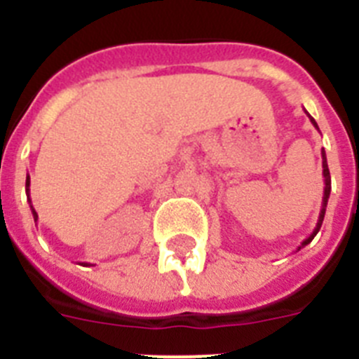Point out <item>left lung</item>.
Masks as SVG:
<instances>
[{
    "label": "left lung",
    "instance_id": "8db88e82",
    "mask_svg": "<svg viewBox=\"0 0 359 359\" xmlns=\"http://www.w3.org/2000/svg\"><path fill=\"white\" fill-rule=\"evenodd\" d=\"M306 113H307V111H306ZM307 116H309V113H307ZM309 120H311V123H313V126H315V128L318 129V123L315 122V118H313V116H309ZM322 169H323V183H325V187H323L322 208H320L318 223H316V226H315V230H313V233H311V236L307 237V239H304V241H302V244H300V246H298L297 250L304 248V246H306V244H309L311 241L315 239V236H316V233H318L320 226H322V223H323V215H325V208H327L329 194H331V174H329V167H327V156H325V151H322Z\"/></svg>",
    "mask_w": 359,
    "mask_h": 359
}]
</instances>
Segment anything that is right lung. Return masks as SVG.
Listing matches in <instances>:
<instances>
[{
  "instance_id": "add662e5",
  "label": "right lung",
  "mask_w": 359,
  "mask_h": 359,
  "mask_svg": "<svg viewBox=\"0 0 359 359\" xmlns=\"http://www.w3.org/2000/svg\"><path fill=\"white\" fill-rule=\"evenodd\" d=\"M25 190H27V198H28V203H30V210H32V215H34V221L37 223V212L34 210L30 201V176H27V185H25ZM82 266H90V264H88V262H82Z\"/></svg>"
}]
</instances>
